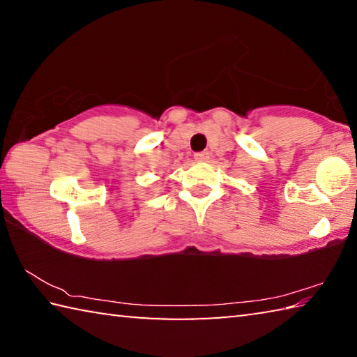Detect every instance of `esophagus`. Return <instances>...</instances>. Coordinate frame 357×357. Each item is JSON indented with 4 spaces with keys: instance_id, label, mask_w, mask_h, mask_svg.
<instances>
[{
    "instance_id": "obj_1",
    "label": "esophagus",
    "mask_w": 357,
    "mask_h": 357,
    "mask_svg": "<svg viewBox=\"0 0 357 357\" xmlns=\"http://www.w3.org/2000/svg\"><path fill=\"white\" fill-rule=\"evenodd\" d=\"M193 157H195V160H198V162H204L209 159V153H197Z\"/></svg>"
}]
</instances>
